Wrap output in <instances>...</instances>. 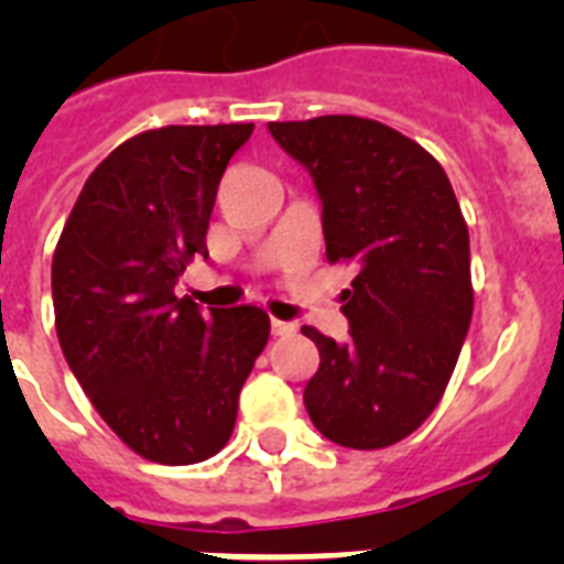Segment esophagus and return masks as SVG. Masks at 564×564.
Returning a JSON list of instances; mask_svg holds the SVG:
<instances>
[{"label": "esophagus", "mask_w": 564, "mask_h": 564, "mask_svg": "<svg viewBox=\"0 0 564 564\" xmlns=\"http://www.w3.org/2000/svg\"><path fill=\"white\" fill-rule=\"evenodd\" d=\"M272 334L274 336H292L295 334V325H292V322H281V318H272Z\"/></svg>", "instance_id": "obj_1"}]
</instances>
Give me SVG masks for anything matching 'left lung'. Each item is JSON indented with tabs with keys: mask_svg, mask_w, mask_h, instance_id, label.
Returning a JSON list of instances; mask_svg holds the SVG:
<instances>
[{
	"mask_svg": "<svg viewBox=\"0 0 564 564\" xmlns=\"http://www.w3.org/2000/svg\"><path fill=\"white\" fill-rule=\"evenodd\" d=\"M322 198L327 263L357 269L343 292L348 343L318 348L304 403L322 436L354 451L401 442L445 394L471 325V251L442 163L362 117L269 122Z\"/></svg>",
	"mask_w": 564,
	"mask_h": 564,
	"instance_id": "8db88e82",
	"label": "left lung"
}]
</instances>
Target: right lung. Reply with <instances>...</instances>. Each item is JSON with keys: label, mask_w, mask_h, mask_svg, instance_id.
<instances>
[{"label": "right lung", "mask_w": 564, "mask_h": 564, "mask_svg": "<svg viewBox=\"0 0 564 564\" xmlns=\"http://www.w3.org/2000/svg\"><path fill=\"white\" fill-rule=\"evenodd\" d=\"M251 131L166 126L126 140L93 170L52 257L61 351L105 424L152 463H204L228 445L269 343L260 307L202 313L175 295L207 257L216 189Z\"/></svg>", "instance_id": "obj_1"}]
</instances>
